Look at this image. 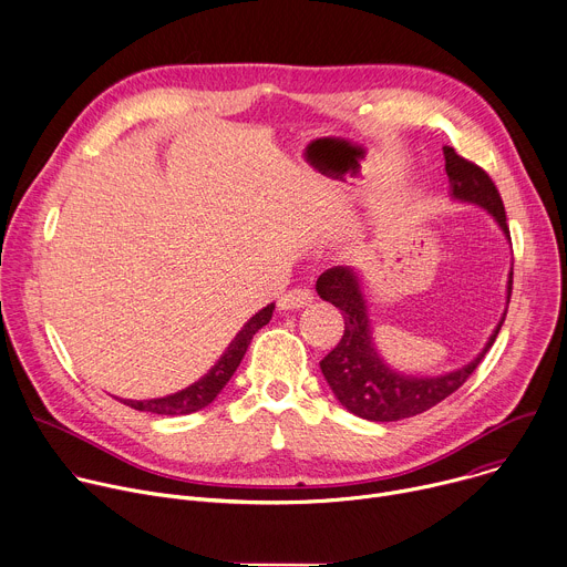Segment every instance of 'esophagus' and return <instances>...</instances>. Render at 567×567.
<instances>
[{
  "label": "esophagus",
  "instance_id": "1",
  "mask_svg": "<svg viewBox=\"0 0 567 567\" xmlns=\"http://www.w3.org/2000/svg\"><path fill=\"white\" fill-rule=\"evenodd\" d=\"M315 300V291L307 287H293L289 291H285L278 300L280 310H300V307H307Z\"/></svg>",
  "mask_w": 567,
  "mask_h": 567
}]
</instances>
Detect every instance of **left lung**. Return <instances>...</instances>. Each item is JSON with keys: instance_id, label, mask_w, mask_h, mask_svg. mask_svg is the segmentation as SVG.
Listing matches in <instances>:
<instances>
[{"instance_id": "1", "label": "left lung", "mask_w": 567, "mask_h": 567, "mask_svg": "<svg viewBox=\"0 0 567 567\" xmlns=\"http://www.w3.org/2000/svg\"><path fill=\"white\" fill-rule=\"evenodd\" d=\"M443 156L452 196L458 200L475 203L480 208L488 210V215H493L497 226L504 230L506 239H511L504 203L491 176L480 165L458 156L452 146H443ZM511 289L513 271L508 274L506 298H511ZM317 291L323 300L339 307L343 315V337L334 346V350H330L321 359V371L330 389L334 391L337 400L350 411V414L373 423H391L419 416L423 411L445 400L447 395H452L482 364L484 354L495 343V337L506 319L504 310L502 321L493 330L488 343L471 364L436 378H416L389 369L380 359L371 337L362 280H359V274L354 269H328L319 276Z\"/></svg>"}]
</instances>
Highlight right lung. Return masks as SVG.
<instances>
[{
  "instance_id": "right-lung-1",
  "label": "right lung",
  "mask_w": 567,
  "mask_h": 567,
  "mask_svg": "<svg viewBox=\"0 0 567 567\" xmlns=\"http://www.w3.org/2000/svg\"><path fill=\"white\" fill-rule=\"evenodd\" d=\"M271 317H274V302L267 305L265 310L257 312L237 332V337L230 341L226 352L219 357V362L192 386H187L174 395H167V398L124 400V404H128L131 409H137V411H151V414H163V416H183V414H192V411L208 406L217 398V393L226 386V382L233 378V373L237 371L252 334L260 328H265L271 321Z\"/></svg>"
}]
</instances>
